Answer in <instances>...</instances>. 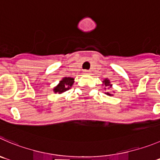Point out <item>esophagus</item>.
<instances>
[{"label": "esophagus", "mask_w": 160, "mask_h": 160, "mask_svg": "<svg viewBox=\"0 0 160 160\" xmlns=\"http://www.w3.org/2000/svg\"><path fill=\"white\" fill-rule=\"evenodd\" d=\"M83 73H84L85 75H88V74H90V71H89V70L85 69L84 71H83Z\"/></svg>", "instance_id": "1"}]
</instances>
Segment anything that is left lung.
<instances>
[{"label":"left lung","instance_id":"1","mask_svg":"<svg viewBox=\"0 0 160 160\" xmlns=\"http://www.w3.org/2000/svg\"><path fill=\"white\" fill-rule=\"evenodd\" d=\"M103 83H104V84H105V86H111V84L110 83V81H109V80H107V79H106V80H104ZM107 95H110V96H111L112 95L111 94H110V93H107Z\"/></svg>","mask_w":160,"mask_h":160}]
</instances>
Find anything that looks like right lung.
<instances>
[{
  "label": "right lung",
  "instance_id": "right-lung-1",
  "mask_svg": "<svg viewBox=\"0 0 160 160\" xmlns=\"http://www.w3.org/2000/svg\"><path fill=\"white\" fill-rule=\"evenodd\" d=\"M74 83V79L71 78V77H65V78L62 79V80H61L59 83V84L54 88L53 91H54L55 93H63V92H66L68 89L70 88V87H72V85Z\"/></svg>",
  "mask_w": 160,
  "mask_h": 160
}]
</instances>
